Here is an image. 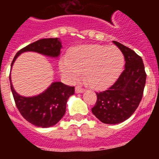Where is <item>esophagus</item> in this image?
I'll list each match as a JSON object with an SVG mask.
<instances>
[{"label":"esophagus","instance_id":"esophagus-1","mask_svg":"<svg viewBox=\"0 0 159 159\" xmlns=\"http://www.w3.org/2000/svg\"><path fill=\"white\" fill-rule=\"evenodd\" d=\"M84 91H85V90H84V88H81L80 86H77L76 88H75V92H76V93H83Z\"/></svg>","mask_w":159,"mask_h":159}]
</instances>
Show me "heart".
<instances>
[{
    "label": "heart",
    "instance_id": "b5f03b06",
    "mask_svg": "<svg viewBox=\"0 0 159 159\" xmlns=\"http://www.w3.org/2000/svg\"><path fill=\"white\" fill-rule=\"evenodd\" d=\"M70 60L63 58L60 68L64 75L77 80L84 73L85 80L92 88L102 89L110 86L120 75L124 56L119 48L99 44H88L73 48Z\"/></svg>",
    "mask_w": 159,
    "mask_h": 159
}]
</instances>
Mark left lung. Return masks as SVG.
<instances>
[{
  "label": "left lung",
  "mask_w": 159,
  "mask_h": 159,
  "mask_svg": "<svg viewBox=\"0 0 159 159\" xmlns=\"http://www.w3.org/2000/svg\"><path fill=\"white\" fill-rule=\"evenodd\" d=\"M113 43L124 56L125 69L112 86L96 92V102L92 108L95 117L107 124L122 123L132 116L143 98L147 79L141 57L122 43Z\"/></svg>",
  "instance_id": "obj_1"
}]
</instances>
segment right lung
I'll return each instance as SVG.
<instances>
[{"instance_id": "1", "label": "right lung", "mask_w": 159, "mask_h": 159, "mask_svg": "<svg viewBox=\"0 0 159 159\" xmlns=\"http://www.w3.org/2000/svg\"><path fill=\"white\" fill-rule=\"evenodd\" d=\"M62 48L59 38L41 39L20 49L12 60L11 67L18 56L25 52H35L50 57H58ZM11 91L20 113L28 122L39 127H49L57 124L66 111V103L75 93V88L61 82H54L43 92L32 97H25L16 92L11 82Z\"/></svg>"}]
</instances>
